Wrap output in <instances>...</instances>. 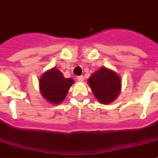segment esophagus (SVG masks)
Masks as SVG:
<instances>
[{
    "label": "esophagus",
    "instance_id": "obj_1",
    "mask_svg": "<svg viewBox=\"0 0 158 158\" xmlns=\"http://www.w3.org/2000/svg\"><path fill=\"white\" fill-rule=\"evenodd\" d=\"M77 81H82L84 80V77H83V76H77Z\"/></svg>",
    "mask_w": 158,
    "mask_h": 158
}]
</instances>
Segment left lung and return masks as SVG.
Returning a JSON list of instances; mask_svg holds the SVG:
<instances>
[{
    "label": "left lung",
    "instance_id": "left-lung-1",
    "mask_svg": "<svg viewBox=\"0 0 158 158\" xmlns=\"http://www.w3.org/2000/svg\"><path fill=\"white\" fill-rule=\"evenodd\" d=\"M89 85L95 98L102 104L116 99L121 90V79L115 72L102 67L89 78Z\"/></svg>",
    "mask_w": 158,
    "mask_h": 158
}]
</instances>
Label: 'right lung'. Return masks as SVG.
<instances>
[{
  "mask_svg": "<svg viewBox=\"0 0 158 158\" xmlns=\"http://www.w3.org/2000/svg\"><path fill=\"white\" fill-rule=\"evenodd\" d=\"M73 81L72 78L64 77L58 69H52L40 77V93L43 98L49 102L59 104L64 99Z\"/></svg>",
  "mask_w": 158,
  "mask_h": 158,
  "instance_id": "add662e5",
  "label": "right lung"
}]
</instances>
